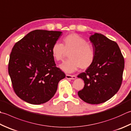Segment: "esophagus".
I'll use <instances>...</instances> for the list:
<instances>
[{
	"instance_id": "obj_1",
	"label": "esophagus",
	"mask_w": 131,
	"mask_h": 131,
	"mask_svg": "<svg viewBox=\"0 0 131 131\" xmlns=\"http://www.w3.org/2000/svg\"><path fill=\"white\" fill-rule=\"evenodd\" d=\"M66 78L67 79H76V76L75 75H69V74H66Z\"/></svg>"
}]
</instances>
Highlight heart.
Here are the masks:
<instances>
[{
    "mask_svg": "<svg viewBox=\"0 0 131 131\" xmlns=\"http://www.w3.org/2000/svg\"><path fill=\"white\" fill-rule=\"evenodd\" d=\"M69 52V60L60 65L64 72L73 73L79 67L85 69L93 63L95 51L93 45L76 33L66 36L63 38L62 44L56 42L52 48L53 57L58 61L62 60L66 53Z\"/></svg>",
    "mask_w": 131,
    "mask_h": 131,
    "instance_id": "heart-1",
    "label": "heart"
}]
</instances>
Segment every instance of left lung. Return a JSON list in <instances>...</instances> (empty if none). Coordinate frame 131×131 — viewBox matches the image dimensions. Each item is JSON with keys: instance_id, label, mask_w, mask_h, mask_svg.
Returning <instances> with one entry per match:
<instances>
[{"instance_id": "obj_1", "label": "left lung", "mask_w": 131, "mask_h": 131, "mask_svg": "<svg viewBox=\"0 0 131 131\" xmlns=\"http://www.w3.org/2000/svg\"><path fill=\"white\" fill-rule=\"evenodd\" d=\"M95 51L93 63L78 78L84 81L83 89L78 91L82 100L98 104L111 99L121 86L124 59L118 45L101 33L89 37Z\"/></svg>"}]
</instances>
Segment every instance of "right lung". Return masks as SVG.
<instances>
[{"instance_id": "right-lung-1", "label": "right lung", "mask_w": 131, "mask_h": 131, "mask_svg": "<svg viewBox=\"0 0 131 131\" xmlns=\"http://www.w3.org/2000/svg\"><path fill=\"white\" fill-rule=\"evenodd\" d=\"M62 32L35 30L15 43L8 73L17 95L25 102L40 104L54 95L65 74L56 66L52 48Z\"/></svg>"}]
</instances>
